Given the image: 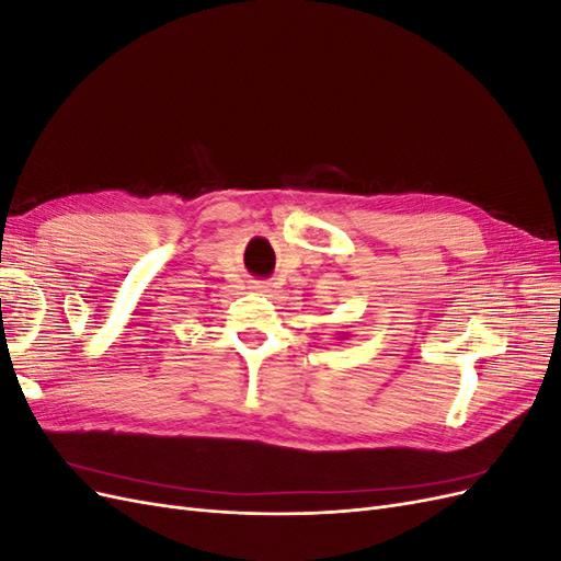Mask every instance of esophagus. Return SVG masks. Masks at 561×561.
Returning <instances> with one entry per match:
<instances>
[{"mask_svg": "<svg viewBox=\"0 0 561 561\" xmlns=\"http://www.w3.org/2000/svg\"><path fill=\"white\" fill-rule=\"evenodd\" d=\"M250 290L257 293V295H264V293H268V285H266V283H260V280H254V283H250Z\"/></svg>", "mask_w": 561, "mask_h": 561, "instance_id": "obj_1", "label": "esophagus"}]
</instances>
